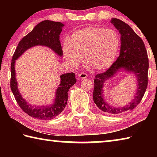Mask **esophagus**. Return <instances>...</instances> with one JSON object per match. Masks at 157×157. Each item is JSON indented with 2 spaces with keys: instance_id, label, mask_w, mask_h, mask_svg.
Returning <instances> with one entry per match:
<instances>
[{
  "instance_id": "34e87169",
  "label": "esophagus",
  "mask_w": 157,
  "mask_h": 157,
  "mask_svg": "<svg viewBox=\"0 0 157 157\" xmlns=\"http://www.w3.org/2000/svg\"><path fill=\"white\" fill-rule=\"evenodd\" d=\"M87 76H88V75H87V74L85 73H79V75H78V77H79V79H82L86 78Z\"/></svg>"
}]
</instances>
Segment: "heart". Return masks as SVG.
I'll return each mask as SVG.
<instances>
[{
	"label": "heart",
	"mask_w": 157,
	"mask_h": 157,
	"mask_svg": "<svg viewBox=\"0 0 157 157\" xmlns=\"http://www.w3.org/2000/svg\"><path fill=\"white\" fill-rule=\"evenodd\" d=\"M120 37L113 30L89 27L74 32L66 39L63 52L67 62L77 66L84 55L86 64L102 71L113 64L120 47Z\"/></svg>",
	"instance_id": "1"
}]
</instances>
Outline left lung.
<instances>
[{"label": "left lung", "mask_w": 157, "mask_h": 157, "mask_svg": "<svg viewBox=\"0 0 157 157\" xmlns=\"http://www.w3.org/2000/svg\"><path fill=\"white\" fill-rule=\"evenodd\" d=\"M110 22L121 34L120 55L106 72L95 75L93 97L95 104L105 113L119 114L132 110L141 101L147 86L149 62L145 44L132 28L118 18H111ZM123 71L133 74L137 78L136 94L127 104L116 108L105 101L103 88L106 81Z\"/></svg>", "instance_id": "obj_1"}]
</instances>
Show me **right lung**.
Instances as JSON below:
<instances>
[{
  "label": "right lung",
  "instance_id": "obj_1",
  "mask_svg": "<svg viewBox=\"0 0 157 157\" xmlns=\"http://www.w3.org/2000/svg\"><path fill=\"white\" fill-rule=\"evenodd\" d=\"M64 24L61 22L49 20L41 21L20 41L12 59L10 87L15 99L24 112L40 120H51L62 112L67 104L68 90L76 83L75 73H68L60 75V84L55 91V98L51 105H33L22 97L18 90L14 66L16 60L26 50L36 46L49 48L58 56L62 57L63 51L59 41V34Z\"/></svg>",
  "mask_w": 157,
  "mask_h": 157
}]
</instances>
